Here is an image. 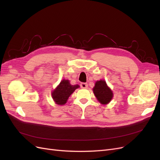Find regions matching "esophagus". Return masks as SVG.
<instances>
[{
  "label": "esophagus",
  "instance_id": "obj_1",
  "mask_svg": "<svg viewBox=\"0 0 160 160\" xmlns=\"http://www.w3.org/2000/svg\"><path fill=\"white\" fill-rule=\"evenodd\" d=\"M80 86H81V88L87 89V88H88V83H81L80 84Z\"/></svg>",
  "mask_w": 160,
  "mask_h": 160
}]
</instances>
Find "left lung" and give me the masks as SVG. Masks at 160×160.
<instances>
[{"instance_id": "left-lung-1", "label": "left lung", "mask_w": 160, "mask_h": 160, "mask_svg": "<svg viewBox=\"0 0 160 160\" xmlns=\"http://www.w3.org/2000/svg\"><path fill=\"white\" fill-rule=\"evenodd\" d=\"M93 90L97 99L102 104L108 103L113 98L112 91L108 88L104 80L97 81Z\"/></svg>"}]
</instances>
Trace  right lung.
<instances>
[{"instance_id":"right-lung-1","label":"right lung","mask_w":160,"mask_h":160,"mask_svg":"<svg viewBox=\"0 0 160 160\" xmlns=\"http://www.w3.org/2000/svg\"><path fill=\"white\" fill-rule=\"evenodd\" d=\"M79 88V85L70 84L69 80H62L56 89L52 91V97L55 103L58 105H64L67 102L69 97L73 91Z\"/></svg>"}]
</instances>
